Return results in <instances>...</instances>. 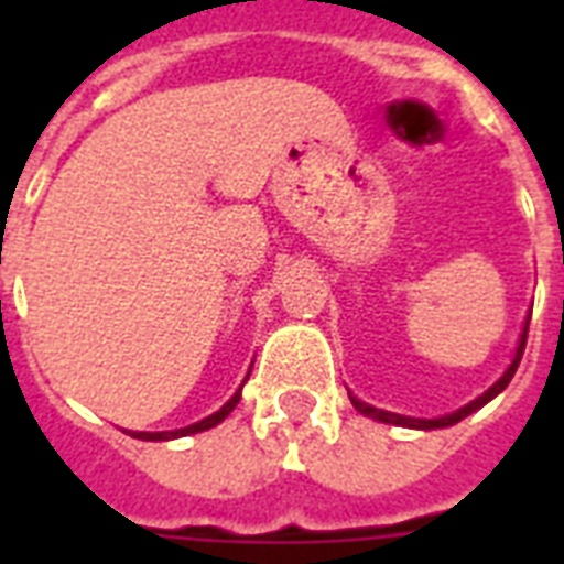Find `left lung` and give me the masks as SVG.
Instances as JSON below:
<instances>
[{
	"label": "left lung",
	"mask_w": 564,
	"mask_h": 564,
	"mask_svg": "<svg viewBox=\"0 0 564 564\" xmlns=\"http://www.w3.org/2000/svg\"><path fill=\"white\" fill-rule=\"evenodd\" d=\"M527 325H530V318L524 322V330H521V336H518V345H516V354H512V362L507 366V371L495 380V383L486 389L482 394H477L474 401H468L465 406H459V410L447 412V415H438V419H410V415H398V412H386V410H377V406H371V403L360 401L357 394L348 392V398H351L354 410L362 412V415H369V419L375 421H383V424H398V427H410V430H442V427H451V424H456V421L468 419L471 412H477L480 406H486V403L491 401V398H498L503 389L509 386V380L516 377V369L518 362H521V357H524V345H527Z\"/></svg>",
	"instance_id": "1"
}]
</instances>
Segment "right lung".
I'll use <instances>...</instances> for the list:
<instances>
[{"mask_svg":"<svg viewBox=\"0 0 564 564\" xmlns=\"http://www.w3.org/2000/svg\"><path fill=\"white\" fill-rule=\"evenodd\" d=\"M246 380H248V377H246ZM246 380H242V383H246ZM239 398H242V386H239L237 392L230 394L228 403H225L221 410H216V412H213V415H207V419L195 421V424H189V427H181V430H161V433H145V430H128V433H131V436H134V438H143V442H170V438L189 436V433H202V430L216 427L219 421L228 419L230 412H234V406H237V403H239Z\"/></svg>","mask_w":564,"mask_h":564,"instance_id":"obj_1","label":"right lung"}]
</instances>
